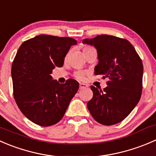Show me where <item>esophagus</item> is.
Wrapping results in <instances>:
<instances>
[{
  "mask_svg": "<svg viewBox=\"0 0 156 156\" xmlns=\"http://www.w3.org/2000/svg\"><path fill=\"white\" fill-rule=\"evenodd\" d=\"M79 86H80L79 89H81V90H82V89H84V88H87V84H84V83H80Z\"/></svg>",
  "mask_w": 156,
  "mask_h": 156,
  "instance_id": "obj_1",
  "label": "esophagus"
}]
</instances>
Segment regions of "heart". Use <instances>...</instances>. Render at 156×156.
I'll use <instances>...</instances> for the list:
<instances>
[{
	"label": "heart",
	"instance_id": "heart-1",
	"mask_svg": "<svg viewBox=\"0 0 156 156\" xmlns=\"http://www.w3.org/2000/svg\"><path fill=\"white\" fill-rule=\"evenodd\" d=\"M91 49L92 48L90 47H84L83 48V52H84V53H85L86 52H87V51ZM75 77L78 80H83L84 78V77H85V72H82V71H78V72H75Z\"/></svg>",
	"mask_w": 156,
	"mask_h": 156
}]
</instances>
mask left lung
Returning <instances> with one entry per match:
<instances>
[{"instance_id":"obj_1","label":"left lung","mask_w":156,"mask_h":156,"mask_svg":"<svg viewBox=\"0 0 156 156\" xmlns=\"http://www.w3.org/2000/svg\"><path fill=\"white\" fill-rule=\"evenodd\" d=\"M82 43L98 51L96 75L107 78L104 90L90 86L93 98L87 104L93 118L103 125L123 121L140 101L143 90V66L135 48L128 40L109 35L84 39Z\"/></svg>"}]
</instances>
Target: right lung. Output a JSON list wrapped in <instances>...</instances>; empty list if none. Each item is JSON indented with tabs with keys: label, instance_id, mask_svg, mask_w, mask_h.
Instances as JSON below:
<instances>
[{
	"label": "right lung",
	"instance_id": "obj_1",
	"mask_svg": "<svg viewBox=\"0 0 156 156\" xmlns=\"http://www.w3.org/2000/svg\"><path fill=\"white\" fill-rule=\"evenodd\" d=\"M77 41L70 37L40 35L23 42L11 68L13 97L24 116L42 126L62 120L79 84L52 80L55 67H62L65 57Z\"/></svg>",
	"mask_w": 156,
	"mask_h": 156
}]
</instances>
